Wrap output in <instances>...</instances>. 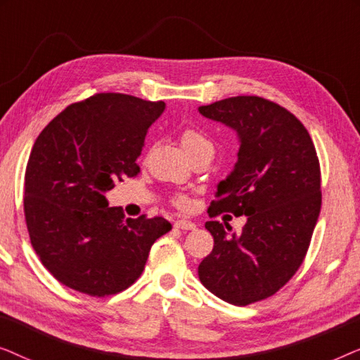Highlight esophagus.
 Returning <instances> with one entry per match:
<instances>
[{
	"label": "esophagus",
	"mask_w": 360,
	"mask_h": 360,
	"mask_svg": "<svg viewBox=\"0 0 360 360\" xmlns=\"http://www.w3.org/2000/svg\"><path fill=\"white\" fill-rule=\"evenodd\" d=\"M175 228L184 229V231H191L196 228V224L191 223V221H186V219H179V221H175Z\"/></svg>",
	"instance_id": "1"
}]
</instances>
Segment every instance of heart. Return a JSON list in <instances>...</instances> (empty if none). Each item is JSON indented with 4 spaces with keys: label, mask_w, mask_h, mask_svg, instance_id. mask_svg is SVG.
Returning <instances> with one entry per match:
<instances>
[{
    "label": "heart",
    "mask_w": 360,
    "mask_h": 360,
    "mask_svg": "<svg viewBox=\"0 0 360 360\" xmlns=\"http://www.w3.org/2000/svg\"><path fill=\"white\" fill-rule=\"evenodd\" d=\"M180 141L181 144H184L185 150L188 152V155H193L200 150H213V144H211V141L206 137V134H203V132L198 129H193V127H188V129L181 132ZM175 205L179 206V208H186L188 200H186L185 196H176Z\"/></svg>",
    "instance_id": "b5f03b06"
}]
</instances>
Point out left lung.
I'll list each match as a JSON object with an SVG mask.
<instances>
[{
  "mask_svg": "<svg viewBox=\"0 0 360 360\" xmlns=\"http://www.w3.org/2000/svg\"><path fill=\"white\" fill-rule=\"evenodd\" d=\"M208 120L238 132L234 170L219 181L210 216H248L239 234L208 221L214 248L201 260L200 282L236 307L277 293L303 264L321 210V170L307 127L260 96L200 106Z\"/></svg>",
  "mask_w": 360,
  "mask_h": 360,
  "instance_id": "1",
  "label": "left lung"
}]
</instances>
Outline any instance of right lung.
I'll use <instances>...</instances> for the list:
<instances>
[{
    "label": "right lung",
    "instance_id": "obj_1",
    "mask_svg": "<svg viewBox=\"0 0 360 360\" xmlns=\"http://www.w3.org/2000/svg\"><path fill=\"white\" fill-rule=\"evenodd\" d=\"M164 101L96 93L67 106L34 142L24 176V216L44 267L65 287L108 297L141 277L152 244L169 233L162 216L126 218L105 193L136 164Z\"/></svg>",
    "mask_w": 360,
    "mask_h": 360
}]
</instances>
